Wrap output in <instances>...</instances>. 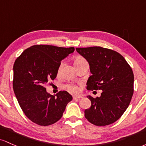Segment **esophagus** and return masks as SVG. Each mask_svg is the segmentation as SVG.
Wrapping results in <instances>:
<instances>
[{
	"label": "esophagus",
	"instance_id": "obj_1",
	"mask_svg": "<svg viewBox=\"0 0 146 146\" xmlns=\"http://www.w3.org/2000/svg\"><path fill=\"white\" fill-rule=\"evenodd\" d=\"M81 98H83V96H81V95H74L73 96L74 99H80Z\"/></svg>",
	"mask_w": 146,
	"mask_h": 146
}]
</instances>
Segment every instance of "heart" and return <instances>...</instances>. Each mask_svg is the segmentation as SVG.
<instances>
[{
	"mask_svg": "<svg viewBox=\"0 0 146 146\" xmlns=\"http://www.w3.org/2000/svg\"><path fill=\"white\" fill-rule=\"evenodd\" d=\"M86 60L83 58L81 56H76L74 57V63L75 66L77 67L79 65H81V63H83V62H86ZM62 67H63V63H61L59 67V69H58V72H60V70H61ZM63 88H65L67 90L73 92H76L78 90V86H76L74 83H67V84H65L63 86Z\"/></svg>",
	"mask_w": 146,
	"mask_h": 146,
	"instance_id": "obj_1",
	"label": "heart"
}]
</instances>
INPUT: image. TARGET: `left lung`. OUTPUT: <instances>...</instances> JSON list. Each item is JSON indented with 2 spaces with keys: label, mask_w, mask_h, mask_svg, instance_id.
<instances>
[{
  "label": "left lung",
  "mask_w": 146,
  "mask_h": 146,
  "mask_svg": "<svg viewBox=\"0 0 146 146\" xmlns=\"http://www.w3.org/2000/svg\"><path fill=\"white\" fill-rule=\"evenodd\" d=\"M76 51L89 63L92 75L88 90H102L100 97L88 96L91 107L85 117L97 126L117 121L130 104L134 92V74L130 65L117 52L102 47H77Z\"/></svg>",
  "instance_id": "1"
}]
</instances>
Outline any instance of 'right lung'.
Masks as SVG:
<instances>
[{
	"mask_svg": "<svg viewBox=\"0 0 146 146\" xmlns=\"http://www.w3.org/2000/svg\"><path fill=\"white\" fill-rule=\"evenodd\" d=\"M74 51V47L35 45L26 49L14 62V94L23 112L34 123L47 126L57 122L72 100L68 92L51 95L45 86L56 77L60 61Z\"/></svg>",
	"mask_w": 146,
	"mask_h": 146,
	"instance_id": "add662e5",
	"label": "right lung"
}]
</instances>
